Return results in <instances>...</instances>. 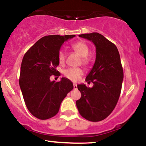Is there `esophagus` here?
Listing matches in <instances>:
<instances>
[{
	"instance_id": "34e87169",
	"label": "esophagus",
	"mask_w": 146,
	"mask_h": 146,
	"mask_svg": "<svg viewBox=\"0 0 146 146\" xmlns=\"http://www.w3.org/2000/svg\"><path fill=\"white\" fill-rule=\"evenodd\" d=\"M73 88H74V89H77V84H73Z\"/></svg>"
}]
</instances>
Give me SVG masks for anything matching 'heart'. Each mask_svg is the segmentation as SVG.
Instances as JSON below:
<instances>
[{"instance_id":"b5f03b06","label":"heart","mask_w":146,"mask_h":146,"mask_svg":"<svg viewBox=\"0 0 146 146\" xmlns=\"http://www.w3.org/2000/svg\"><path fill=\"white\" fill-rule=\"evenodd\" d=\"M71 47L80 55L82 57V63L84 64H87L89 62L88 58V55L89 53V47L86 43L82 41H78L77 42L73 43L71 45ZM58 61L60 64L64 62L66 59V52L64 49H60L58 51ZM64 75L69 80L73 82L78 81L80 77L83 75V71L80 68H69L64 70L63 72Z\"/></svg>"}]
</instances>
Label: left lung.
<instances>
[{
    "mask_svg": "<svg viewBox=\"0 0 146 146\" xmlns=\"http://www.w3.org/2000/svg\"><path fill=\"white\" fill-rule=\"evenodd\" d=\"M79 36L94 43L96 59L86 78V81L93 82V86L78 85L82 96L76 101V106L84 118L100 121L113 112L119 98L123 79L120 56L115 44L100 33H84Z\"/></svg>",
    "mask_w": 146,
    "mask_h": 146,
    "instance_id": "8db88e82",
    "label": "left lung"
}]
</instances>
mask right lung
I'll use <instances>...</instances> for the list:
<instances>
[{"instance_id": "obj_1", "label": "right lung", "mask_w": 146, "mask_h": 146, "mask_svg": "<svg viewBox=\"0 0 146 146\" xmlns=\"http://www.w3.org/2000/svg\"><path fill=\"white\" fill-rule=\"evenodd\" d=\"M75 35H51L38 40L26 52L22 61L19 84L29 111L39 119H48L58 113L60 104L73 88L67 78L51 82L59 76L58 54L62 44Z\"/></svg>"}]
</instances>
